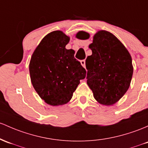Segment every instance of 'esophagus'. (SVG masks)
Instances as JSON below:
<instances>
[{
  "label": "esophagus",
  "mask_w": 148,
  "mask_h": 148,
  "mask_svg": "<svg viewBox=\"0 0 148 148\" xmlns=\"http://www.w3.org/2000/svg\"><path fill=\"white\" fill-rule=\"evenodd\" d=\"M81 64H82V65L84 66V67H86V61H85V60H81Z\"/></svg>",
  "instance_id": "esophagus-1"
}]
</instances>
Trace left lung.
Listing matches in <instances>:
<instances>
[{
  "label": "left lung",
  "mask_w": 148,
  "mask_h": 148,
  "mask_svg": "<svg viewBox=\"0 0 148 148\" xmlns=\"http://www.w3.org/2000/svg\"><path fill=\"white\" fill-rule=\"evenodd\" d=\"M88 36L79 32L77 36L83 39ZM89 48L92 55L86 60L88 85L98 103L113 105L129 88L134 71L131 57L124 45L106 31L94 36Z\"/></svg>",
  "instance_id": "1"
}]
</instances>
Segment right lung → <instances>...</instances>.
I'll return each instance as SVG.
<instances>
[{
	"label": "right lung",
	"instance_id": "obj_1",
	"mask_svg": "<svg viewBox=\"0 0 148 148\" xmlns=\"http://www.w3.org/2000/svg\"><path fill=\"white\" fill-rule=\"evenodd\" d=\"M69 41V37L60 31L48 34L34 52L29 64L36 91L53 106L67 103L86 74L74 58V50L65 48Z\"/></svg>",
	"mask_w": 148,
	"mask_h": 148
}]
</instances>
